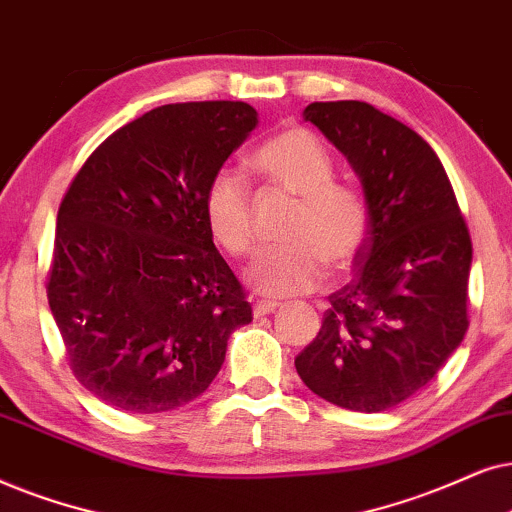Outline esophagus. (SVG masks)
I'll return each instance as SVG.
<instances>
[{
    "label": "esophagus",
    "instance_id": "obj_1",
    "mask_svg": "<svg viewBox=\"0 0 512 512\" xmlns=\"http://www.w3.org/2000/svg\"><path fill=\"white\" fill-rule=\"evenodd\" d=\"M276 306L278 304L271 302V299H260V302H255V306H252V313H255V318H262L267 313H274Z\"/></svg>",
    "mask_w": 512,
    "mask_h": 512
}]
</instances>
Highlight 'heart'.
Wrapping results in <instances>:
<instances>
[{
    "mask_svg": "<svg viewBox=\"0 0 512 512\" xmlns=\"http://www.w3.org/2000/svg\"><path fill=\"white\" fill-rule=\"evenodd\" d=\"M252 168L283 192L297 196L285 238L250 267L252 288L269 297H295L316 290L332 269H349L365 248L370 208L365 196L335 182V161L311 131L288 128L257 149ZM203 215L213 241L224 252L243 257L255 243L252 203L241 177L222 170L203 196Z\"/></svg>",
    "mask_w": 512,
    "mask_h": 512,
    "instance_id": "heart-1",
    "label": "heart"
}]
</instances>
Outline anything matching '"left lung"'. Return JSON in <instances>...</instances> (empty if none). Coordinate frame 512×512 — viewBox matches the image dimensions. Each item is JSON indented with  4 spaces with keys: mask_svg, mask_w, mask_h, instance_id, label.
<instances>
[{
    "mask_svg": "<svg viewBox=\"0 0 512 512\" xmlns=\"http://www.w3.org/2000/svg\"><path fill=\"white\" fill-rule=\"evenodd\" d=\"M363 185L370 231L356 276L330 295L297 374L327 403L386 412L421 391L468 330L473 245L431 145L358 100L304 109Z\"/></svg>",
    "mask_w": 512,
    "mask_h": 512,
    "instance_id": "8db88e82",
    "label": "left lung"
}]
</instances>
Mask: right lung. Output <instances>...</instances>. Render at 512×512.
Returning <instances> with one entry per match:
<instances>
[{"instance_id": "1", "label": "right lung", "mask_w": 512, "mask_h": 512, "mask_svg": "<svg viewBox=\"0 0 512 512\" xmlns=\"http://www.w3.org/2000/svg\"><path fill=\"white\" fill-rule=\"evenodd\" d=\"M255 126L245 102L156 107L109 135L67 189L46 295L74 377L102 403L187 405L252 320L203 196Z\"/></svg>"}]
</instances>
